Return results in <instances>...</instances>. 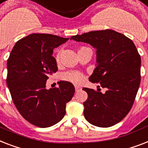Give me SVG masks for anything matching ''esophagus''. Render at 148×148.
<instances>
[{
  "label": "esophagus",
  "mask_w": 148,
  "mask_h": 148,
  "mask_svg": "<svg viewBox=\"0 0 148 148\" xmlns=\"http://www.w3.org/2000/svg\"><path fill=\"white\" fill-rule=\"evenodd\" d=\"M75 92H79V91L81 89V88H80L79 86H75Z\"/></svg>",
  "instance_id": "1"
}]
</instances>
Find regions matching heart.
<instances>
[{
  "instance_id": "obj_1",
  "label": "heart",
  "mask_w": 148,
  "mask_h": 148,
  "mask_svg": "<svg viewBox=\"0 0 148 148\" xmlns=\"http://www.w3.org/2000/svg\"><path fill=\"white\" fill-rule=\"evenodd\" d=\"M89 49V48L86 47H80L78 53H80V52L83 51L85 49ZM60 55H61V52L58 51L57 54L56 56V62H60ZM62 78L64 80L71 82H73L74 84H79L83 81L84 76L83 74L79 72V71H69V72L65 73L64 74H62Z\"/></svg>"
}]
</instances>
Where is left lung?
Instances as JSON below:
<instances>
[{
    "label": "left lung",
    "instance_id": "obj_1",
    "mask_svg": "<svg viewBox=\"0 0 148 148\" xmlns=\"http://www.w3.org/2000/svg\"><path fill=\"white\" fill-rule=\"evenodd\" d=\"M71 39L96 48L97 66L88 79L106 88L105 93L82 88L88 94L83 102L84 116L97 127L116 125L130 112L140 86L141 61L135 45L124 34L108 29Z\"/></svg>",
    "mask_w": 148,
    "mask_h": 148
}]
</instances>
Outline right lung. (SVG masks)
Returning <instances> with one entry per match:
<instances>
[{"instance_id":"1","label":"right lung","mask_w":148,"mask_h":148,"mask_svg":"<svg viewBox=\"0 0 148 148\" xmlns=\"http://www.w3.org/2000/svg\"><path fill=\"white\" fill-rule=\"evenodd\" d=\"M69 38L47 34H33L14 45L8 60L7 85L20 114L32 125L48 127L60 121L66 106L75 93L71 82L46 88L47 80L58 70L53 49Z\"/></svg>"}]
</instances>
